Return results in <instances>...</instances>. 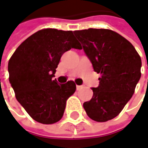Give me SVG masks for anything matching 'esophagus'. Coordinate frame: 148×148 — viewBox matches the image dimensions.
<instances>
[{
  "mask_svg": "<svg viewBox=\"0 0 148 148\" xmlns=\"http://www.w3.org/2000/svg\"><path fill=\"white\" fill-rule=\"evenodd\" d=\"M83 88L82 86H76V89H77V90H81Z\"/></svg>",
  "mask_w": 148,
  "mask_h": 148,
  "instance_id": "1",
  "label": "esophagus"
}]
</instances>
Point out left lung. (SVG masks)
I'll use <instances>...</instances> for the list:
<instances>
[{"label": "left lung", "mask_w": 148, "mask_h": 148, "mask_svg": "<svg viewBox=\"0 0 148 148\" xmlns=\"http://www.w3.org/2000/svg\"><path fill=\"white\" fill-rule=\"evenodd\" d=\"M94 71L101 74L99 86L83 107L97 122L113 119L132 97L141 78V60L132 44L110 29L75 30Z\"/></svg>", "instance_id": "1"}]
</instances>
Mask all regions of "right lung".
<instances>
[{"label": "right lung", "mask_w": 148, "mask_h": 148, "mask_svg": "<svg viewBox=\"0 0 148 148\" xmlns=\"http://www.w3.org/2000/svg\"><path fill=\"white\" fill-rule=\"evenodd\" d=\"M71 48L81 49L72 31L45 29L27 38L8 62L9 82L16 98L39 123L59 121L66 101L76 90L74 81L58 84L52 79L61 57Z\"/></svg>", "instance_id": "add662e5"}]
</instances>
